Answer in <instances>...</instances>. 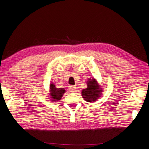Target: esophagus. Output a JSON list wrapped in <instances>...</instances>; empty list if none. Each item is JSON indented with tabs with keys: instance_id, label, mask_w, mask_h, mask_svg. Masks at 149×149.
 <instances>
[{
	"instance_id": "1",
	"label": "esophagus",
	"mask_w": 149,
	"mask_h": 149,
	"mask_svg": "<svg viewBox=\"0 0 149 149\" xmlns=\"http://www.w3.org/2000/svg\"><path fill=\"white\" fill-rule=\"evenodd\" d=\"M68 90L71 93H74L76 91V88L75 86H70L68 88Z\"/></svg>"
}]
</instances>
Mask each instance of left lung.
I'll use <instances>...</instances> for the list:
<instances>
[{
    "mask_svg": "<svg viewBox=\"0 0 149 149\" xmlns=\"http://www.w3.org/2000/svg\"><path fill=\"white\" fill-rule=\"evenodd\" d=\"M87 88L83 89L81 94L84 100L89 102H93L98 100L102 92L100 85L94 79H89L87 81Z\"/></svg>",
    "mask_w": 149,
    "mask_h": 149,
    "instance_id": "8db88e82",
    "label": "left lung"
}]
</instances>
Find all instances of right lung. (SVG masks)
Returning <instances> with one entry per match:
<instances>
[{"mask_svg":"<svg viewBox=\"0 0 149 149\" xmlns=\"http://www.w3.org/2000/svg\"><path fill=\"white\" fill-rule=\"evenodd\" d=\"M65 93L64 88H57L54 83H51L49 85V96L52 98L51 101H60L62 96Z\"/></svg>","mask_w":149,"mask_h":149,"instance_id":"add662e5","label":"right lung"}]
</instances>
